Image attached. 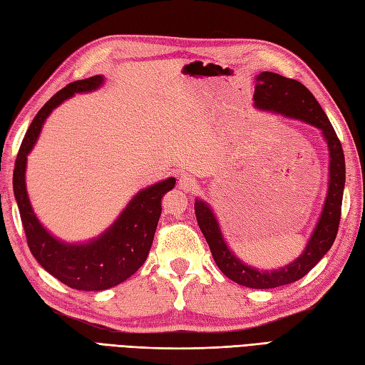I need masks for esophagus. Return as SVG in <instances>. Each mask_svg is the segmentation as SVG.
Segmentation results:
<instances>
[{
	"mask_svg": "<svg viewBox=\"0 0 365 365\" xmlns=\"http://www.w3.org/2000/svg\"><path fill=\"white\" fill-rule=\"evenodd\" d=\"M197 187V180L192 175L188 174H182L180 178H178V188L185 192H190V191H195Z\"/></svg>",
	"mask_w": 365,
	"mask_h": 365,
	"instance_id": "esophagus-1",
	"label": "esophagus"
}]
</instances>
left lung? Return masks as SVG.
<instances>
[{
  "label": "left lung",
  "instance_id": "obj_1",
  "mask_svg": "<svg viewBox=\"0 0 365 365\" xmlns=\"http://www.w3.org/2000/svg\"><path fill=\"white\" fill-rule=\"evenodd\" d=\"M254 106L257 110L281 114L284 118L297 119L319 128L328 144V192L320 218L315 224L304 251L289 265L277 269H257L246 265L230 251L210 205L204 202L202 199H196L195 212L197 224L208 246H210L216 265L224 274L234 282L250 287V289H274V287L292 284L304 277L334 243L340 222V210H342L345 157L342 144H340L328 115L324 114L311 91L299 81L285 78V76L273 72L259 73L255 76Z\"/></svg>",
  "mask_w": 365,
  "mask_h": 365
}]
</instances>
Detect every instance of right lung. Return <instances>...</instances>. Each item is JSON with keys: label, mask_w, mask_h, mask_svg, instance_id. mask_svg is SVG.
Returning a JSON list of instances; mask_svg holds the SVG:
<instances>
[{"label": "right lung", "mask_w": 365, "mask_h": 365, "mask_svg": "<svg viewBox=\"0 0 365 365\" xmlns=\"http://www.w3.org/2000/svg\"><path fill=\"white\" fill-rule=\"evenodd\" d=\"M103 83L105 78L102 75L73 81L42 106L23 138L12 178L14 195L31 252L42 268L58 281L71 289L84 292L111 289L127 281L141 268L149 255L157 230L161 215V199L175 185V178L169 177L166 180L138 191L120 212L118 220L98 237L86 243L63 242L51 235L37 220L26 191L25 174L28 153L33 150L43 123L54 108L75 94L97 91L102 88Z\"/></svg>", "instance_id": "obj_1"}]
</instances>
